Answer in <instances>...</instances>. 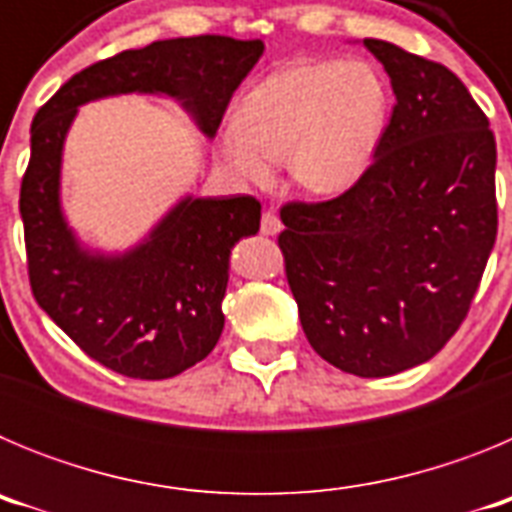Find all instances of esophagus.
Segmentation results:
<instances>
[{
	"label": "esophagus",
	"mask_w": 512,
	"mask_h": 512,
	"mask_svg": "<svg viewBox=\"0 0 512 512\" xmlns=\"http://www.w3.org/2000/svg\"><path fill=\"white\" fill-rule=\"evenodd\" d=\"M279 230H282V220L277 217V212L266 210L264 215H261V233L264 235H277Z\"/></svg>",
	"instance_id": "1"
}]
</instances>
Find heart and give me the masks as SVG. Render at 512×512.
I'll use <instances>...</instances> for the list:
<instances>
[{
	"label": "heart",
	"instance_id": "heart-1",
	"mask_svg": "<svg viewBox=\"0 0 512 512\" xmlns=\"http://www.w3.org/2000/svg\"><path fill=\"white\" fill-rule=\"evenodd\" d=\"M387 87L364 61L297 63L246 94L220 138L225 164L266 182L287 156L292 182L336 197L364 179L387 125Z\"/></svg>",
	"mask_w": 512,
	"mask_h": 512
}]
</instances>
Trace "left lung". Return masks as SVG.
<instances>
[{
    "label": "left lung",
    "instance_id": "left-lung-1",
    "mask_svg": "<svg viewBox=\"0 0 512 512\" xmlns=\"http://www.w3.org/2000/svg\"><path fill=\"white\" fill-rule=\"evenodd\" d=\"M395 107L372 166L325 202H287L277 243L310 346L356 377L436 356L467 318L497 235L490 120L436 61L364 38Z\"/></svg>",
    "mask_w": 512,
    "mask_h": 512
}]
</instances>
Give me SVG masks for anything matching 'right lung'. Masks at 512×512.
<instances>
[{
  "label": "right lung",
  "mask_w": 512,
  "mask_h": 512,
  "mask_svg": "<svg viewBox=\"0 0 512 512\" xmlns=\"http://www.w3.org/2000/svg\"><path fill=\"white\" fill-rule=\"evenodd\" d=\"M261 53V40L225 35L156 40L74 74L35 115L20 187L30 287L89 359L122 377H176L215 348L225 325L230 248L259 233L261 202L251 194L187 197L130 253L92 256L58 205L66 130L89 99L164 92L182 99L212 138Z\"/></svg>",
  "instance_id": "obj_1"
}]
</instances>
